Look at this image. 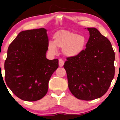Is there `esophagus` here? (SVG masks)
I'll return each mask as SVG.
<instances>
[{
    "label": "esophagus",
    "mask_w": 120,
    "mask_h": 120,
    "mask_svg": "<svg viewBox=\"0 0 120 120\" xmlns=\"http://www.w3.org/2000/svg\"><path fill=\"white\" fill-rule=\"evenodd\" d=\"M64 64V61L62 59H59V65L60 67H62L63 66Z\"/></svg>",
    "instance_id": "esophagus-1"
}]
</instances>
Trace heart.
Masks as SVG:
<instances>
[{
  "label": "heart",
  "mask_w": 120,
  "mask_h": 120,
  "mask_svg": "<svg viewBox=\"0 0 120 120\" xmlns=\"http://www.w3.org/2000/svg\"><path fill=\"white\" fill-rule=\"evenodd\" d=\"M54 41L48 44V50L51 55H56L57 48L63 49V54L68 57H76L81 54L86 45V39L84 36L68 31L59 30L53 36Z\"/></svg>",
  "instance_id": "heart-1"
}]
</instances>
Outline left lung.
<instances>
[{"instance_id":"left-lung-1","label":"left lung","mask_w":120,"mask_h":120,"mask_svg":"<svg viewBox=\"0 0 120 120\" xmlns=\"http://www.w3.org/2000/svg\"><path fill=\"white\" fill-rule=\"evenodd\" d=\"M87 29L90 37L85 50L77 56L68 57L64 68L72 95L89 101L101 98L108 90L114 78L115 56L107 38L96 28Z\"/></svg>"}]
</instances>
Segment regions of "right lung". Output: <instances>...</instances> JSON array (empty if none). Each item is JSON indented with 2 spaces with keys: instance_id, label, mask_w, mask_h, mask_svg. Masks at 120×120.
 I'll return each instance as SVG.
<instances>
[{
  "instance_id": "add662e5",
  "label": "right lung",
  "mask_w": 120,
  "mask_h": 120,
  "mask_svg": "<svg viewBox=\"0 0 120 120\" xmlns=\"http://www.w3.org/2000/svg\"><path fill=\"white\" fill-rule=\"evenodd\" d=\"M46 31L44 28L21 31L8 49L4 63L6 84L22 100L35 101L43 98L51 75L59 67L58 59L46 57Z\"/></svg>"
}]
</instances>
